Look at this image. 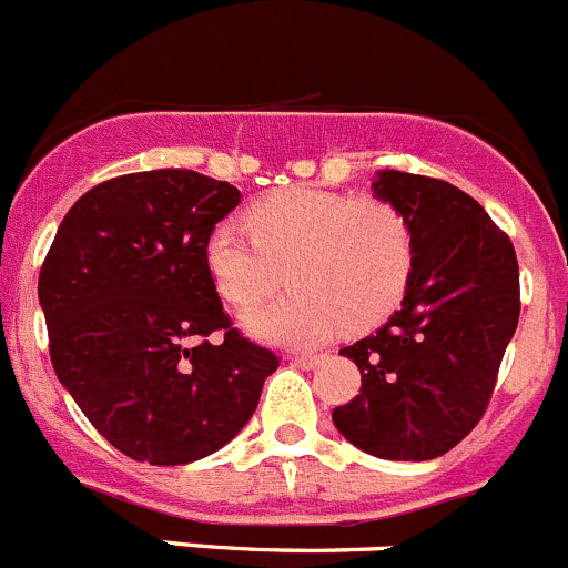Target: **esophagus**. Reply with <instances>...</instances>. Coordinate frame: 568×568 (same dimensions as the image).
I'll return each instance as SVG.
<instances>
[{
	"label": "esophagus",
	"mask_w": 568,
	"mask_h": 568,
	"mask_svg": "<svg viewBox=\"0 0 568 568\" xmlns=\"http://www.w3.org/2000/svg\"><path fill=\"white\" fill-rule=\"evenodd\" d=\"M291 361H294L300 368H316L318 363H322V355H296L291 357Z\"/></svg>",
	"instance_id": "1"
}]
</instances>
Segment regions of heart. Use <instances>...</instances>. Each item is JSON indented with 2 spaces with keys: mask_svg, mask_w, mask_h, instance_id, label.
I'll return each mask as SVG.
<instances>
[{
  "mask_svg": "<svg viewBox=\"0 0 568 568\" xmlns=\"http://www.w3.org/2000/svg\"><path fill=\"white\" fill-rule=\"evenodd\" d=\"M246 224L219 222L205 241V263L219 296L241 313L280 288L285 266L294 288L246 318L257 338L307 346L338 324L372 327L410 283L413 227L383 196L294 185L255 202Z\"/></svg>",
  "mask_w": 568,
  "mask_h": 568,
  "instance_id": "1",
  "label": "heart"
}]
</instances>
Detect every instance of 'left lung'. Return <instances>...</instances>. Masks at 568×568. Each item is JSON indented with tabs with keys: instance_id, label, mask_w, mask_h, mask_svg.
<instances>
[{
	"instance_id": "obj_1",
	"label": "left lung",
	"mask_w": 568,
	"mask_h": 568,
	"mask_svg": "<svg viewBox=\"0 0 568 568\" xmlns=\"http://www.w3.org/2000/svg\"><path fill=\"white\" fill-rule=\"evenodd\" d=\"M374 191L410 222L416 263L399 311L341 349L361 368V390L333 422L374 458L433 460L491 402L519 324V263L480 202L444 180L379 172Z\"/></svg>"
}]
</instances>
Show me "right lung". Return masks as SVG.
<instances>
[{
    "label": "right lung",
    "mask_w": 568,
    "mask_h": 568,
    "mask_svg": "<svg viewBox=\"0 0 568 568\" xmlns=\"http://www.w3.org/2000/svg\"><path fill=\"white\" fill-rule=\"evenodd\" d=\"M239 202L191 169L121 174L71 205L43 257L54 374L126 458L180 466L222 449L280 366L233 327L207 272V235Z\"/></svg>",
    "instance_id": "1"
}]
</instances>
